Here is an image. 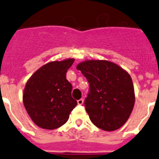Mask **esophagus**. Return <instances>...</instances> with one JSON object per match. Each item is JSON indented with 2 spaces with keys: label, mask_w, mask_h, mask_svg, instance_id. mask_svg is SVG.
<instances>
[{
  "label": "esophagus",
  "mask_w": 159,
  "mask_h": 159,
  "mask_svg": "<svg viewBox=\"0 0 159 159\" xmlns=\"http://www.w3.org/2000/svg\"><path fill=\"white\" fill-rule=\"evenodd\" d=\"M84 103V99L83 98H81V99L78 100V105H82Z\"/></svg>",
  "instance_id": "34e87169"
}]
</instances>
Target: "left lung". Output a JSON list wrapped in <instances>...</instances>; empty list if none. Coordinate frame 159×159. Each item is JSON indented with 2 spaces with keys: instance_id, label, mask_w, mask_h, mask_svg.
I'll return each mask as SVG.
<instances>
[{
  "instance_id": "1",
  "label": "left lung",
  "mask_w": 159,
  "mask_h": 159,
  "mask_svg": "<svg viewBox=\"0 0 159 159\" xmlns=\"http://www.w3.org/2000/svg\"><path fill=\"white\" fill-rule=\"evenodd\" d=\"M77 69L89 83L84 106L91 121L106 131L120 128L134 106V89L130 75L114 63L99 60L80 63Z\"/></svg>"
}]
</instances>
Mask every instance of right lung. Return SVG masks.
Segmentation results:
<instances>
[{
    "label": "right lung",
    "instance_id": "right-lung-1",
    "mask_svg": "<svg viewBox=\"0 0 159 159\" xmlns=\"http://www.w3.org/2000/svg\"><path fill=\"white\" fill-rule=\"evenodd\" d=\"M75 60L53 61L38 69L28 80L23 103L38 127L53 130L64 125L78 102L71 96L72 85L66 78Z\"/></svg>",
    "mask_w": 159,
    "mask_h": 159
}]
</instances>
